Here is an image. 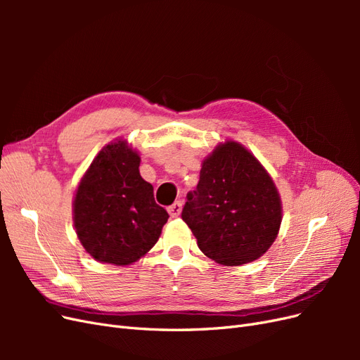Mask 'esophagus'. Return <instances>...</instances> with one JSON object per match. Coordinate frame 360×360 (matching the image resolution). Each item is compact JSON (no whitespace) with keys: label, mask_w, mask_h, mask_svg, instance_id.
Instances as JSON below:
<instances>
[{"label":"esophagus","mask_w":360,"mask_h":360,"mask_svg":"<svg viewBox=\"0 0 360 360\" xmlns=\"http://www.w3.org/2000/svg\"><path fill=\"white\" fill-rule=\"evenodd\" d=\"M181 209H183V204L181 201H176L174 204H171L168 207V213L171 217H177L180 213H181Z\"/></svg>","instance_id":"1"}]
</instances>
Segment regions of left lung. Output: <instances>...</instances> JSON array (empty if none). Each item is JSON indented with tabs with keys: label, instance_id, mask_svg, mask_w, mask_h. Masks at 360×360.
I'll use <instances>...</instances> for the list:
<instances>
[{
	"label": "left lung",
	"instance_id": "obj_1",
	"mask_svg": "<svg viewBox=\"0 0 360 360\" xmlns=\"http://www.w3.org/2000/svg\"><path fill=\"white\" fill-rule=\"evenodd\" d=\"M181 219L202 254L224 266H240L263 255L275 242L281 200L259 162L230 141L202 162L197 189L188 193Z\"/></svg>",
	"mask_w": 360,
	"mask_h": 360
}]
</instances>
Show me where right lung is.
<instances>
[{
	"instance_id": "add662e5",
	"label": "right lung",
	"mask_w": 360,
	"mask_h": 360,
	"mask_svg": "<svg viewBox=\"0 0 360 360\" xmlns=\"http://www.w3.org/2000/svg\"><path fill=\"white\" fill-rule=\"evenodd\" d=\"M82 246L101 263L126 266L155 246L169 214L139 174V156L126 141L106 146L93 160L73 202Z\"/></svg>"
}]
</instances>
